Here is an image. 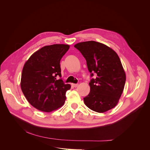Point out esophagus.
<instances>
[{
  "label": "esophagus",
  "mask_w": 150,
  "mask_h": 150,
  "mask_svg": "<svg viewBox=\"0 0 150 150\" xmlns=\"http://www.w3.org/2000/svg\"><path fill=\"white\" fill-rule=\"evenodd\" d=\"M78 85H79L78 84H72V86H73V87H74V88L78 87Z\"/></svg>",
  "instance_id": "obj_1"
}]
</instances>
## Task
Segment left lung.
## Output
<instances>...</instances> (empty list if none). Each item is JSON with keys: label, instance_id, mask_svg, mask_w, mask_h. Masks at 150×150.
<instances>
[{"label": "left lung", "instance_id": "obj_1", "mask_svg": "<svg viewBox=\"0 0 150 150\" xmlns=\"http://www.w3.org/2000/svg\"><path fill=\"white\" fill-rule=\"evenodd\" d=\"M74 47L86 59L91 76L96 74L89 83V94L84 98L86 106L98 112L111 110L118 103L126 82L119 56L111 48L93 40L78 43Z\"/></svg>", "mask_w": 150, "mask_h": 150}]
</instances>
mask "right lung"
<instances>
[{
  "label": "right lung",
  "instance_id": "1",
  "mask_svg": "<svg viewBox=\"0 0 150 150\" xmlns=\"http://www.w3.org/2000/svg\"><path fill=\"white\" fill-rule=\"evenodd\" d=\"M69 45L46 46L34 52L26 61L22 72L21 87L27 100L35 108L51 112L61 107L71 85L61 77L60 61Z\"/></svg>",
  "mask_w": 150,
  "mask_h": 150
}]
</instances>
